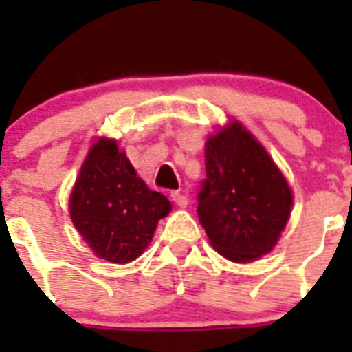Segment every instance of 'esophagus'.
<instances>
[{"label":"esophagus","instance_id":"1","mask_svg":"<svg viewBox=\"0 0 352 352\" xmlns=\"http://www.w3.org/2000/svg\"><path fill=\"white\" fill-rule=\"evenodd\" d=\"M170 197H173V201L178 204L179 208H186V204H188V197L183 194H179V192H173V194H170Z\"/></svg>","mask_w":352,"mask_h":352}]
</instances>
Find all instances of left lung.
<instances>
[{
    "instance_id": "1",
    "label": "left lung",
    "mask_w": 352,
    "mask_h": 352,
    "mask_svg": "<svg viewBox=\"0 0 352 352\" xmlns=\"http://www.w3.org/2000/svg\"><path fill=\"white\" fill-rule=\"evenodd\" d=\"M204 157L197 214L214 250L234 263L268 254L292 208L291 188L278 167L238 121L208 139Z\"/></svg>"
}]
</instances>
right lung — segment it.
<instances>
[{
	"instance_id": "right-lung-1",
	"label": "right lung",
	"mask_w": 352,
	"mask_h": 352,
	"mask_svg": "<svg viewBox=\"0 0 352 352\" xmlns=\"http://www.w3.org/2000/svg\"><path fill=\"white\" fill-rule=\"evenodd\" d=\"M169 211L166 195L149 190L116 141L95 142L72 190L70 217L96 256L118 264L133 261Z\"/></svg>"
}]
</instances>
